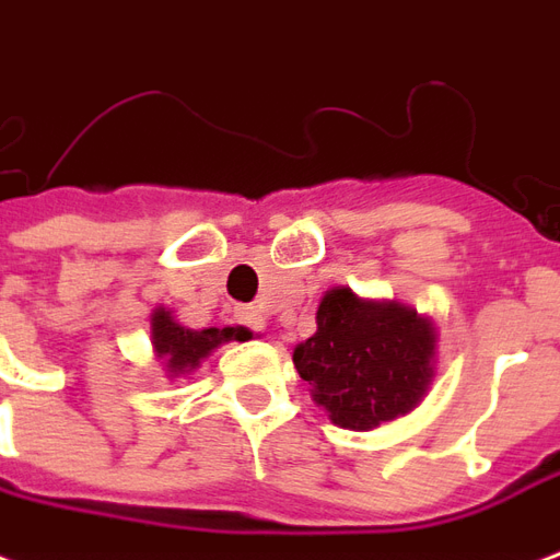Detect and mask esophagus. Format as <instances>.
<instances>
[{
    "label": "esophagus",
    "instance_id": "esophagus-1",
    "mask_svg": "<svg viewBox=\"0 0 560 560\" xmlns=\"http://www.w3.org/2000/svg\"><path fill=\"white\" fill-rule=\"evenodd\" d=\"M240 323L248 326L252 332H264V329H267V317L260 314V308H243V312H240Z\"/></svg>",
    "mask_w": 560,
    "mask_h": 560
}]
</instances>
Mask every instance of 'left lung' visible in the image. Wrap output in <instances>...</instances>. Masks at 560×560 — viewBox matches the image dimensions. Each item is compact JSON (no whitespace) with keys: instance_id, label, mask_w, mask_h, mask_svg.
<instances>
[{"instance_id":"1","label":"left lung","mask_w":560,"mask_h":560,"mask_svg":"<svg viewBox=\"0 0 560 560\" xmlns=\"http://www.w3.org/2000/svg\"><path fill=\"white\" fill-rule=\"evenodd\" d=\"M436 326L400 302L362 300L332 288L317 305V332L296 343L293 364L338 428L371 430L407 416L433 380Z\"/></svg>"}]
</instances>
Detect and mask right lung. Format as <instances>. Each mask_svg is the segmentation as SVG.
<instances>
[{
    "mask_svg": "<svg viewBox=\"0 0 560 560\" xmlns=\"http://www.w3.org/2000/svg\"><path fill=\"white\" fill-rule=\"evenodd\" d=\"M252 332L243 326H225V329H186L172 317L168 308H156L151 314V343L153 353L160 355L165 364L168 376H184L196 371L201 359L217 350L219 343L225 341H248Z\"/></svg>",
    "mask_w": 560,
    "mask_h": 560,
    "instance_id": "add662e5",
    "label": "right lung"
}]
</instances>
